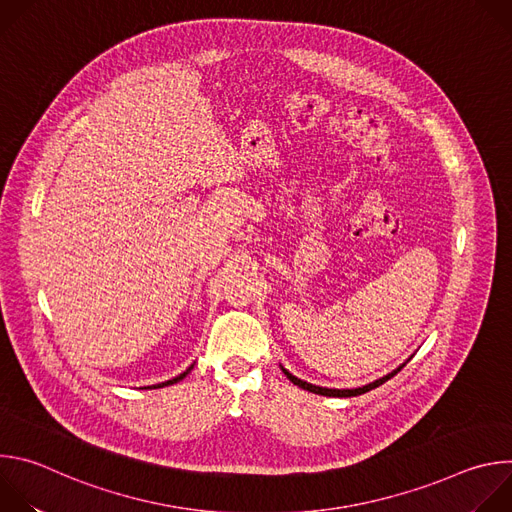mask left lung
<instances>
[{
  "instance_id": "8db88e82",
  "label": "left lung",
  "mask_w": 512,
  "mask_h": 512,
  "mask_svg": "<svg viewBox=\"0 0 512 512\" xmlns=\"http://www.w3.org/2000/svg\"><path fill=\"white\" fill-rule=\"evenodd\" d=\"M403 367H405V362L401 364V367H397L395 371H391L389 375H385V377H381V379H377V381H373V383H369V385H364V387H356V389H328V387H318V385H312V383H308V381L298 379L296 375H291V373H289L287 369H283V367H281V371H283V375H285L291 383L298 385V387L304 389V391H310V393H316V395H324V397H356V395L369 393V391L381 387L385 381H389L391 377H395Z\"/></svg>"
}]
</instances>
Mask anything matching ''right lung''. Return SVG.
Here are the masks:
<instances>
[{
	"instance_id": "1",
	"label": "right lung",
	"mask_w": 512,
	"mask_h": 512,
	"mask_svg": "<svg viewBox=\"0 0 512 512\" xmlns=\"http://www.w3.org/2000/svg\"><path fill=\"white\" fill-rule=\"evenodd\" d=\"M194 369V364H190V367L184 371V373H180L178 377H174V379H170V381H164V383H160V385H152V387H143V389H162V387H168V385H174V383H178V381H182L190 371Z\"/></svg>"
}]
</instances>
